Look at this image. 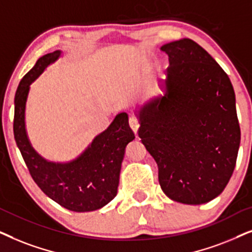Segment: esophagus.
<instances>
[{
  "instance_id": "34e87169",
  "label": "esophagus",
  "mask_w": 252,
  "mask_h": 252,
  "mask_svg": "<svg viewBox=\"0 0 252 252\" xmlns=\"http://www.w3.org/2000/svg\"><path fill=\"white\" fill-rule=\"evenodd\" d=\"M129 124H130V126H131V129L135 131V133H137V131H138V129H139V126H140L139 120L137 119L136 116H131L129 119Z\"/></svg>"
}]
</instances>
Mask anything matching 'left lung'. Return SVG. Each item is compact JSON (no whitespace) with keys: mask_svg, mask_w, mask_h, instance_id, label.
<instances>
[{"mask_svg":"<svg viewBox=\"0 0 252 252\" xmlns=\"http://www.w3.org/2000/svg\"><path fill=\"white\" fill-rule=\"evenodd\" d=\"M169 58L166 94L139 112L138 136L158 165L161 189L199 205L222 192L241 142L229 77L191 39L161 47Z\"/></svg>","mask_w":252,"mask_h":252,"instance_id":"obj_1","label":"left lung"}]
</instances>
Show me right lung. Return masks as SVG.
<instances>
[{
  "label": "right lung",
  "instance_id": "add662e5",
  "mask_svg": "<svg viewBox=\"0 0 252 252\" xmlns=\"http://www.w3.org/2000/svg\"><path fill=\"white\" fill-rule=\"evenodd\" d=\"M60 55V50L43 55L19 83L15 94L13 135L29 172L40 189L65 209L90 212L101 209L116 196L124 150L135 139V133L129 126L128 114L121 113L108 129L93 139L85 152L68 163L50 162L33 150L25 130L30 85Z\"/></svg>",
  "mask_w": 252,
  "mask_h": 252
}]
</instances>
